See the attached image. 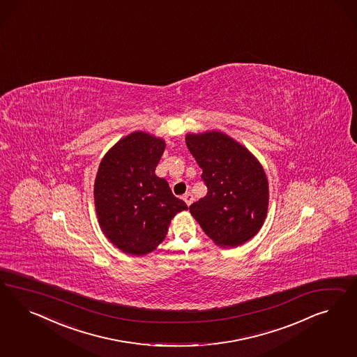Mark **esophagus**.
Returning a JSON list of instances; mask_svg holds the SVG:
<instances>
[{
  "label": "esophagus",
  "mask_w": 357,
  "mask_h": 357,
  "mask_svg": "<svg viewBox=\"0 0 357 357\" xmlns=\"http://www.w3.org/2000/svg\"><path fill=\"white\" fill-rule=\"evenodd\" d=\"M183 200L184 203H185L187 206H191V204H192V202H194V196L190 194V192H187V194H184Z\"/></svg>",
  "instance_id": "esophagus-1"
}]
</instances>
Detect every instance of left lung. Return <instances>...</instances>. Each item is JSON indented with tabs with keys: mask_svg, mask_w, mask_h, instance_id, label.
<instances>
[{
	"mask_svg": "<svg viewBox=\"0 0 357 357\" xmlns=\"http://www.w3.org/2000/svg\"><path fill=\"white\" fill-rule=\"evenodd\" d=\"M185 144L202 167L208 192L190 206L199 225L220 248H237L267 216V175L251 151L221 130L187 133Z\"/></svg>",
	"mask_w": 357,
	"mask_h": 357,
	"instance_id": "1",
	"label": "left lung"
}]
</instances>
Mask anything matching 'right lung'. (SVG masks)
<instances>
[{"label": "right lung", "mask_w": 357, "mask_h": 357, "mask_svg": "<svg viewBox=\"0 0 357 357\" xmlns=\"http://www.w3.org/2000/svg\"><path fill=\"white\" fill-rule=\"evenodd\" d=\"M166 142L136 130L105 154L94 183L98 222L124 254L142 257L158 248L176 213L188 209L155 175Z\"/></svg>", "instance_id": "add662e5"}]
</instances>
